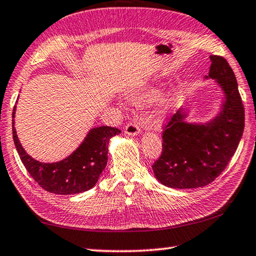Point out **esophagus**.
<instances>
[{
  "mask_svg": "<svg viewBox=\"0 0 256 256\" xmlns=\"http://www.w3.org/2000/svg\"><path fill=\"white\" fill-rule=\"evenodd\" d=\"M124 132H125V134H128V136H136L138 133L140 132V128H139V125H138V123H136V122H128V123L126 124V126H125Z\"/></svg>",
  "mask_w": 256,
  "mask_h": 256,
  "instance_id": "1",
  "label": "esophagus"
}]
</instances>
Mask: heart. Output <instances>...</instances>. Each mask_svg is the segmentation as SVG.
<instances>
[{"label": "heart", "mask_w": 256, "mask_h": 256, "mask_svg": "<svg viewBox=\"0 0 256 256\" xmlns=\"http://www.w3.org/2000/svg\"><path fill=\"white\" fill-rule=\"evenodd\" d=\"M157 94V90H148V91H144V92H139V93H134L132 94V100L134 101L136 104H144L147 101H150L152 99H154ZM172 101L173 98L171 96V94L165 96L164 98H162L160 104H158V108L156 109V117L160 120H164L170 109H171L172 106Z\"/></svg>", "instance_id": "b5f03b06"}]
</instances>
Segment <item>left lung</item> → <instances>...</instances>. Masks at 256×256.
I'll return each mask as SVG.
<instances>
[{
  "mask_svg": "<svg viewBox=\"0 0 256 256\" xmlns=\"http://www.w3.org/2000/svg\"><path fill=\"white\" fill-rule=\"evenodd\" d=\"M210 60L208 77L220 84L226 101L218 116L206 125L186 123L181 110L168 118L163 150L152 170L170 188H198L213 182L229 164L244 132L245 108L234 70L221 56L210 54Z\"/></svg>",
  "mask_w": 256,
  "mask_h": 256,
  "instance_id": "1",
  "label": "left lung"
}]
</instances>
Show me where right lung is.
<instances>
[{
    "label": "right lung",
    "mask_w": 256,
    "mask_h": 256,
    "mask_svg": "<svg viewBox=\"0 0 256 256\" xmlns=\"http://www.w3.org/2000/svg\"><path fill=\"white\" fill-rule=\"evenodd\" d=\"M14 110L16 107L12 118ZM118 133V128L112 126L92 128L70 156L58 163L48 164L27 155L18 140L14 122L12 123V136L24 166L43 189L56 194H78L94 186L107 165L109 139Z\"/></svg>",
    "instance_id": "add662e5"
}]
</instances>
